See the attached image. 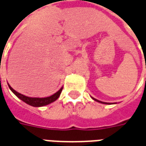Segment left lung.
<instances>
[{
	"label": "left lung",
	"instance_id": "1",
	"mask_svg": "<svg viewBox=\"0 0 146 146\" xmlns=\"http://www.w3.org/2000/svg\"><path fill=\"white\" fill-rule=\"evenodd\" d=\"M92 99H93V100H95V101H96V102H99V103H103V104H111V103H104V102H101V101H100V100H96V99H95V98H93V97H92Z\"/></svg>",
	"mask_w": 146,
	"mask_h": 146
}]
</instances>
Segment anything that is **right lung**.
Listing matches in <instances>:
<instances>
[{
	"label": "right lung",
	"instance_id": "add662e5",
	"mask_svg": "<svg viewBox=\"0 0 146 146\" xmlns=\"http://www.w3.org/2000/svg\"><path fill=\"white\" fill-rule=\"evenodd\" d=\"M8 84V83H7ZM8 86L13 93L17 96V97L21 100L22 101H24V103H26L27 104H28L30 106H34V107H40V106H46L50 104V103H53L54 101L57 100L60 95L61 92L63 90V87L60 88V90L57 91L56 93H55L53 95L48 96V97H44V98H36V97H28L26 96L21 94L18 92H17L16 90H14L13 88L11 87V86L8 84Z\"/></svg>",
	"mask_w": 146,
	"mask_h": 146
}]
</instances>
